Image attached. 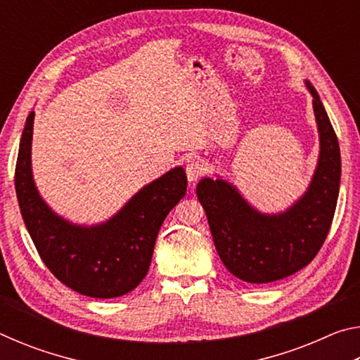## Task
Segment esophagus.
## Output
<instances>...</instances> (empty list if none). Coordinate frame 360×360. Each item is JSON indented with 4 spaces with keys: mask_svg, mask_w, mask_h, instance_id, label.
I'll return each instance as SVG.
<instances>
[{
    "mask_svg": "<svg viewBox=\"0 0 360 360\" xmlns=\"http://www.w3.org/2000/svg\"><path fill=\"white\" fill-rule=\"evenodd\" d=\"M206 168H205V163L202 160H198V158H192V160L187 162L186 165V173H187V179L188 182H192L195 184L202 176L205 174Z\"/></svg>",
    "mask_w": 360,
    "mask_h": 360,
    "instance_id": "obj_1",
    "label": "esophagus"
}]
</instances>
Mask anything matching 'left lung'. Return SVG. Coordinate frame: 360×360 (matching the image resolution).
<instances>
[{
  "label": "left lung",
  "instance_id": "left-lung-1",
  "mask_svg": "<svg viewBox=\"0 0 360 360\" xmlns=\"http://www.w3.org/2000/svg\"><path fill=\"white\" fill-rule=\"evenodd\" d=\"M304 84L313 95L321 149L309 187L294 205L265 214L225 179L203 178L197 186L219 257L241 281L266 284L294 275L316 257L330 230L340 192V146L318 92Z\"/></svg>",
  "mask_w": 360,
  "mask_h": 360
}]
</instances>
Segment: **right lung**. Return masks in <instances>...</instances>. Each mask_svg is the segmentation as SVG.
<instances>
[{"mask_svg":"<svg viewBox=\"0 0 360 360\" xmlns=\"http://www.w3.org/2000/svg\"><path fill=\"white\" fill-rule=\"evenodd\" d=\"M34 111L23 129L15 165V192L27 230L42 262L79 294L114 298L129 294L148 275L163 221L187 191L182 167L144 186L117 214L96 225H76L49 208L34 186L32 139Z\"/></svg>","mask_w":360,"mask_h":360,"instance_id":"obj_1","label":"right lung"}]
</instances>
